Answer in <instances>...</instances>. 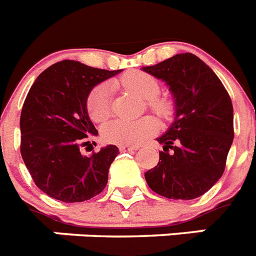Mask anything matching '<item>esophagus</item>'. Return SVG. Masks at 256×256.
Returning a JSON list of instances; mask_svg holds the SVG:
<instances>
[{
  "mask_svg": "<svg viewBox=\"0 0 256 256\" xmlns=\"http://www.w3.org/2000/svg\"><path fill=\"white\" fill-rule=\"evenodd\" d=\"M118 148H120V151H121V152H128V151H134V150H136L138 147H135V146L121 144Z\"/></svg>",
  "mask_w": 256,
  "mask_h": 256,
  "instance_id": "esophagus-1",
  "label": "esophagus"
}]
</instances>
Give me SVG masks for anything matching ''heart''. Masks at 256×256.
<instances>
[{
    "label": "heart",
    "instance_id": "b5f03b06",
    "mask_svg": "<svg viewBox=\"0 0 256 256\" xmlns=\"http://www.w3.org/2000/svg\"><path fill=\"white\" fill-rule=\"evenodd\" d=\"M121 84L124 90L142 100H147L150 108L161 117H168L172 105L165 98H158L160 84L154 75L140 70H132L122 75ZM112 86L102 83L96 86L88 95L87 110L94 122L102 124L110 116ZM158 130V122L154 117H142L139 120H114L102 128L104 140L114 144L136 146L152 136Z\"/></svg>",
    "mask_w": 256,
    "mask_h": 256
}]
</instances>
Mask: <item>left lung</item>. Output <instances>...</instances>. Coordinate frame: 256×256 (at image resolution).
<instances>
[{"mask_svg": "<svg viewBox=\"0 0 256 256\" xmlns=\"http://www.w3.org/2000/svg\"><path fill=\"white\" fill-rule=\"evenodd\" d=\"M142 70L165 82L176 109L174 121L158 138L164 151L146 172V181L168 199L199 198L224 173L234 138L230 98L212 68L192 53Z\"/></svg>", "mask_w": 256, "mask_h": 256, "instance_id": "left-lung-1", "label": "left lung"}]
</instances>
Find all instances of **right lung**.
Listing matches in <instances>:
<instances>
[{
    "label": "right lung",
    "instance_id": "1",
    "mask_svg": "<svg viewBox=\"0 0 256 256\" xmlns=\"http://www.w3.org/2000/svg\"><path fill=\"white\" fill-rule=\"evenodd\" d=\"M65 60L52 65L32 84L20 113V154L42 192L65 203L100 194L120 151L113 144L91 156L80 148L98 134L87 110L92 88L121 72Z\"/></svg>",
    "mask_w": 256,
    "mask_h": 256
}]
</instances>
